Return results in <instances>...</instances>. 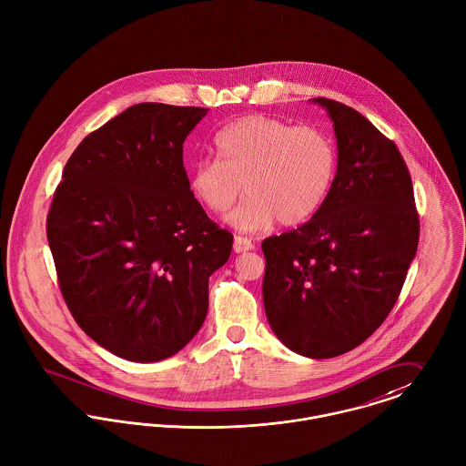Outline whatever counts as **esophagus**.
<instances>
[{
	"label": "esophagus",
	"instance_id": "esophagus-1",
	"mask_svg": "<svg viewBox=\"0 0 466 466\" xmlns=\"http://www.w3.org/2000/svg\"><path fill=\"white\" fill-rule=\"evenodd\" d=\"M254 248H256V245L248 238H243V236L234 238V252L236 254H243V252H248Z\"/></svg>",
	"mask_w": 466,
	"mask_h": 466
}]
</instances>
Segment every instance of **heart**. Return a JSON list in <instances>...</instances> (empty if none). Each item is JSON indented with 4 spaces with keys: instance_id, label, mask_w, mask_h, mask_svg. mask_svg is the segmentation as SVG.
<instances>
[{
    "instance_id": "b5f03b06",
    "label": "heart",
    "mask_w": 466,
    "mask_h": 466,
    "mask_svg": "<svg viewBox=\"0 0 466 466\" xmlns=\"http://www.w3.org/2000/svg\"><path fill=\"white\" fill-rule=\"evenodd\" d=\"M218 158L189 167L191 195L221 214L245 193L247 202L228 216L243 232H256L279 219L300 225L323 206L336 175V148L318 127L252 114L221 128L214 137Z\"/></svg>"
}]
</instances>
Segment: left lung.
<instances>
[{
	"label": "left lung",
	"mask_w": 466,
	"mask_h": 466,
	"mask_svg": "<svg viewBox=\"0 0 466 466\" xmlns=\"http://www.w3.org/2000/svg\"><path fill=\"white\" fill-rule=\"evenodd\" d=\"M327 108L338 171L308 223L262 241V300L277 338L310 360L350 352L393 309L416 256L420 219L393 141L352 106Z\"/></svg>",
	"instance_id": "left-lung-1"
}]
</instances>
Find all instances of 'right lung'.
<instances>
[{
	"mask_svg": "<svg viewBox=\"0 0 466 466\" xmlns=\"http://www.w3.org/2000/svg\"><path fill=\"white\" fill-rule=\"evenodd\" d=\"M202 106L137 104L69 157L46 219L60 293L80 329L117 358L182 350L208 308L232 234L191 195L184 141Z\"/></svg>",
	"mask_w": 466,
	"mask_h": 466,
	"instance_id": "right-lung-1",
	"label": "right lung"
}]
</instances>
